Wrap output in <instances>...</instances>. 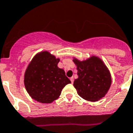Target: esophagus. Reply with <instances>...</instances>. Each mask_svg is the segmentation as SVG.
I'll return each instance as SVG.
<instances>
[{"label": "esophagus", "instance_id": "1", "mask_svg": "<svg viewBox=\"0 0 133 133\" xmlns=\"http://www.w3.org/2000/svg\"><path fill=\"white\" fill-rule=\"evenodd\" d=\"M70 81H71V83H74V78L73 77L70 78Z\"/></svg>", "mask_w": 133, "mask_h": 133}]
</instances>
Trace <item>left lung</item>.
<instances>
[{
	"label": "left lung",
	"instance_id": "8db88e82",
	"mask_svg": "<svg viewBox=\"0 0 133 133\" xmlns=\"http://www.w3.org/2000/svg\"><path fill=\"white\" fill-rule=\"evenodd\" d=\"M77 66L78 78L74 86L80 96L91 102L104 97L109 89L111 77L109 71L101 59L91 57L83 61L73 60Z\"/></svg>",
	"mask_w": 133,
	"mask_h": 133
}]
</instances>
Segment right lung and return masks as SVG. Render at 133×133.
<instances>
[{"mask_svg": "<svg viewBox=\"0 0 133 133\" xmlns=\"http://www.w3.org/2000/svg\"><path fill=\"white\" fill-rule=\"evenodd\" d=\"M56 59L48 52L37 54L24 74V85L31 98L42 103H50L59 98L63 87L71 83Z\"/></svg>", "mask_w": 133, "mask_h": 133, "instance_id": "obj_1", "label": "right lung"}]
</instances>
